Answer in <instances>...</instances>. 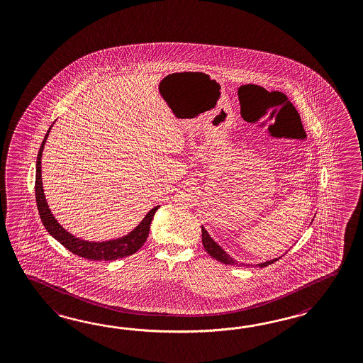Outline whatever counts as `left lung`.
Instances as JSON below:
<instances>
[{"label":"left lung","mask_w":363,"mask_h":363,"mask_svg":"<svg viewBox=\"0 0 363 363\" xmlns=\"http://www.w3.org/2000/svg\"><path fill=\"white\" fill-rule=\"evenodd\" d=\"M201 231H203V248H205V251H206V252L211 255L213 259H216V260H218V262H223V264H228V265H235V267H242V265H245L243 262H236V260H234V259H233V257H231L226 251H223V250H222V247L217 245V243L211 239V236L208 234V231L203 228V226H201ZM279 259H281V257L273 259V260H269V262L256 264V267H259V268L268 267L270 264L277 262ZM247 267H253V265L252 264H248Z\"/></svg>","instance_id":"8db88e82"}]
</instances>
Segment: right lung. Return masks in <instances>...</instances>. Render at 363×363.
I'll return each mask as SVG.
<instances>
[{"instance_id": "1", "label": "right lung", "mask_w": 363, "mask_h": 363, "mask_svg": "<svg viewBox=\"0 0 363 363\" xmlns=\"http://www.w3.org/2000/svg\"><path fill=\"white\" fill-rule=\"evenodd\" d=\"M51 128L48 129L47 135L44 137L40 150L38 152L36 177H35V197H36L38 211L40 214L44 228H47V231L70 252L84 257L87 260H94V262L95 260H107V262L118 260V259H123V257H127L129 255L137 252L144 245L147 236H149L152 217H154L155 211L160 209V205L152 208V211L145 216L141 223L135 230H132L128 235L107 240V242H89V240L76 238L62 228L57 222V219L53 217L51 209L48 208V203L45 201L42 183L43 149H44V145L48 138Z\"/></svg>"}]
</instances>
